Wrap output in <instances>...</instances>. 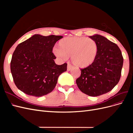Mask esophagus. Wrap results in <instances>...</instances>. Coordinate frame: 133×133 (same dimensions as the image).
I'll return each mask as SVG.
<instances>
[{"instance_id": "34e87169", "label": "esophagus", "mask_w": 133, "mask_h": 133, "mask_svg": "<svg viewBox=\"0 0 133 133\" xmlns=\"http://www.w3.org/2000/svg\"><path fill=\"white\" fill-rule=\"evenodd\" d=\"M73 68V66L71 65L70 64H68V66H67V70L68 71H70L72 68Z\"/></svg>"}]
</instances>
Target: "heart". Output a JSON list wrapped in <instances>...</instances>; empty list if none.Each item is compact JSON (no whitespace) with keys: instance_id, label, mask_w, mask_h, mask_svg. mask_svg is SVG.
Returning <instances> with one entry per match:
<instances>
[{"instance_id":"b5f03b06","label":"heart","mask_w":133,"mask_h":133,"mask_svg":"<svg viewBox=\"0 0 133 133\" xmlns=\"http://www.w3.org/2000/svg\"><path fill=\"white\" fill-rule=\"evenodd\" d=\"M98 47L94 40L87 37H67L60 40L58 48L54 53L58 58L65 60L71 57L74 65L86 68L94 63L98 55Z\"/></svg>"}]
</instances>
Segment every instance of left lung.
Listing matches in <instances>:
<instances>
[{
  "label": "left lung",
  "instance_id": "1",
  "mask_svg": "<svg viewBox=\"0 0 133 133\" xmlns=\"http://www.w3.org/2000/svg\"><path fill=\"white\" fill-rule=\"evenodd\" d=\"M89 37L97 43V57L92 65L80 69L76 83L84 94L98 96L111 91L118 83L123 57L118 46L106 38L97 34Z\"/></svg>",
  "mask_w": 133,
  "mask_h": 133
}]
</instances>
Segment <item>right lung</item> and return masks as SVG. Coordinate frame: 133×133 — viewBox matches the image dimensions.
Wrapping results in <instances>:
<instances>
[{"mask_svg": "<svg viewBox=\"0 0 133 133\" xmlns=\"http://www.w3.org/2000/svg\"><path fill=\"white\" fill-rule=\"evenodd\" d=\"M61 35L35 34L20 43L12 55L10 70L14 82L26 94L42 96L55 88L59 76L66 71L67 64L58 65L53 48Z\"/></svg>", "mask_w": 133, "mask_h": 133, "instance_id": "1", "label": "right lung"}]
</instances>
